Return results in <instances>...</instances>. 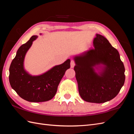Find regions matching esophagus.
<instances>
[{"label": "esophagus", "mask_w": 134, "mask_h": 134, "mask_svg": "<svg viewBox=\"0 0 134 134\" xmlns=\"http://www.w3.org/2000/svg\"><path fill=\"white\" fill-rule=\"evenodd\" d=\"M75 65V62L74 60H71L70 62V66L71 68H73Z\"/></svg>", "instance_id": "34e87169"}]
</instances>
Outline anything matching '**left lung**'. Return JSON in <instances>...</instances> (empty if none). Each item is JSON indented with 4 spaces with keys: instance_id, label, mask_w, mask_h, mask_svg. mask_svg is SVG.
Here are the masks:
<instances>
[{
    "instance_id": "1",
    "label": "left lung",
    "mask_w": 134,
    "mask_h": 134,
    "mask_svg": "<svg viewBox=\"0 0 134 134\" xmlns=\"http://www.w3.org/2000/svg\"><path fill=\"white\" fill-rule=\"evenodd\" d=\"M93 46L75 56L74 69L82 98L88 102L102 103L118 94L125 82V69L118 51L104 36L97 34ZM100 63L106 67L98 76L93 67Z\"/></svg>"
}]
</instances>
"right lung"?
Returning a JSON list of instances; mask_svg holds the SVG:
<instances>
[{
	"label": "right lung",
	"mask_w": 134,
	"mask_h": 134,
	"mask_svg": "<svg viewBox=\"0 0 134 134\" xmlns=\"http://www.w3.org/2000/svg\"><path fill=\"white\" fill-rule=\"evenodd\" d=\"M37 37L32 36L18 48L9 68V79L12 88L22 98L31 102H45L53 98L65 72L70 68V60L68 59L42 75L33 76L28 74L24 70L23 61L32 42Z\"/></svg>",
	"instance_id": "1"
}]
</instances>
